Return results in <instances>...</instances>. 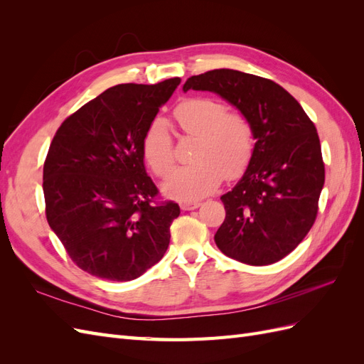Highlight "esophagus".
Masks as SVG:
<instances>
[{"instance_id": "esophagus-1", "label": "esophagus", "mask_w": 364, "mask_h": 364, "mask_svg": "<svg viewBox=\"0 0 364 364\" xmlns=\"http://www.w3.org/2000/svg\"><path fill=\"white\" fill-rule=\"evenodd\" d=\"M202 203L200 202H185L181 203V209L182 211H193V209H197Z\"/></svg>"}]
</instances>
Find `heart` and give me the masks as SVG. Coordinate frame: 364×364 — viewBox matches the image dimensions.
I'll list each match as a JSON object with an SVG mask.
<instances>
[{
	"instance_id": "obj_1",
	"label": "heart",
	"mask_w": 364,
	"mask_h": 364,
	"mask_svg": "<svg viewBox=\"0 0 364 364\" xmlns=\"http://www.w3.org/2000/svg\"><path fill=\"white\" fill-rule=\"evenodd\" d=\"M181 132L197 141L191 165L173 171L162 190L171 199L199 200L211 194L223 178L243 174L255 151V132L250 119L238 111H226L223 102L211 97L185 98L173 109ZM142 156L158 178L174 165V146L167 123L158 118L142 136Z\"/></svg>"
}]
</instances>
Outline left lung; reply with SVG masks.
Here are the masks:
<instances>
[{
  "label": "left lung",
  "mask_w": 364,
  "mask_h": 364,
  "mask_svg": "<svg viewBox=\"0 0 364 364\" xmlns=\"http://www.w3.org/2000/svg\"><path fill=\"white\" fill-rule=\"evenodd\" d=\"M188 90L223 97L250 119L257 139L245 176L220 197L226 217L217 247L249 266L287 257L314 225L325 182L314 123L291 94L259 75L213 70L190 77Z\"/></svg>",
  "instance_id": "1"
}]
</instances>
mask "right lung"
<instances>
[{"label":"right lung","mask_w":364,"mask_h":364,"mask_svg":"<svg viewBox=\"0 0 364 364\" xmlns=\"http://www.w3.org/2000/svg\"><path fill=\"white\" fill-rule=\"evenodd\" d=\"M181 79L109 87L63 121L43 162L50 228L92 277L132 281L164 257L179 205L161 200L142 136Z\"/></svg>","instance_id":"right-lung-1"}]
</instances>
